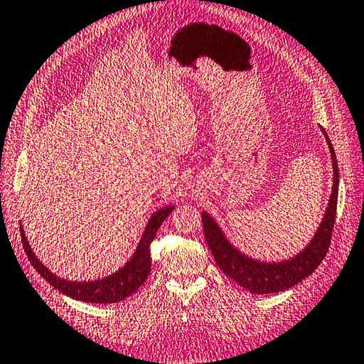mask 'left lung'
<instances>
[{
  "instance_id": "8db88e82",
  "label": "left lung",
  "mask_w": 364,
  "mask_h": 364,
  "mask_svg": "<svg viewBox=\"0 0 364 364\" xmlns=\"http://www.w3.org/2000/svg\"><path fill=\"white\" fill-rule=\"evenodd\" d=\"M328 141L331 159H333V189L328 208L325 211L322 224H320L317 233L314 235L308 247L287 262L281 263H263L252 259H247L246 255L238 252L227 238L224 237L219 225L210 218V215L202 213V223L205 240L211 249L213 257H215L219 269L232 277L235 282H238L241 287L257 295L276 294L284 291L295 284L303 281L304 277L314 273V269L322 263L331 243V235L336 223V206H338V189H339V170L336 154L330 139Z\"/></svg>"
}]
</instances>
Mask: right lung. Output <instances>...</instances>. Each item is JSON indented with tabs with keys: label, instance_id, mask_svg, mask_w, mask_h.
Listing matches in <instances>:
<instances>
[{
	"label": "right lung",
	"instance_id": "add662e5",
	"mask_svg": "<svg viewBox=\"0 0 364 364\" xmlns=\"http://www.w3.org/2000/svg\"><path fill=\"white\" fill-rule=\"evenodd\" d=\"M172 206H166V208L156 211L151 219H149L144 237H141L137 249H135L132 259L127 262L123 268L118 269L117 273L97 281L73 282L61 279V277L53 274L52 272H48V269L38 260V257H36L31 251L30 243L26 241L23 230L20 229L21 243H23L25 252L28 255V259H30L31 265L36 268V272L44 277L50 286L58 289L61 294L74 298V300L87 303H118L121 300H124L126 296L134 294V291L148 279L149 269H151V251H149V247H151V243L156 238V233H158L161 224L166 220L170 213H172Z\"/></svg>",
	"mask_w": 364,
	"mask_h": 364
}]
</instances>
